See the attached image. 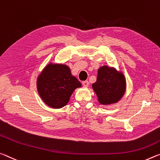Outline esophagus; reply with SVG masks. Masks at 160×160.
I'll use <instances>...</instances> for the list:
<instances>
[{
	"label": "esophagus",
	"instance_id": "34e87169",
	"mask_svg": "<svg viewBox=\"0 0 160 160\" xmlns=\"http://www.w3.org/2000/svg\"><path fill=\"white\" fill-rule=\"evenodd\" d=\"M82 85L83 86H85V87H88V86H89V82H88V81H84V82H82Z\"/></svg>",
	"mask_w": 160,
	"mask_h": 160
}]
</instances>
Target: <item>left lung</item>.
<instances>
[{
    "mask_svg": "<svg viewBox=\"0 0 160 160\" xmlns=\"http://www.w3.org/2000/svg\"><path fill=\"white\" fill-rule=\"evenodd\" d=\"M92 88L99 103L108 106L118 103L124 96L126 81L122 72L105 65L98 69L97 79L92 84Z\"/></svg>",
    "mask_w": 160,
    "mask_h": 160,
    "instance_id": "1",
    "label": "left lung"
}]
</instances>
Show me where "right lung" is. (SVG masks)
Segmentation results:
<instances>
[{
  "mask_svg": "<svg viewBox=\"0 0 160 160\" xmlns=\"http://www.w3.org/2000/svg\"><path fill=\"white\" fill-rule=\"evenodd\" d=\"M82 83L66 64L49 63L37 79V88L44 103L52 108L66 106L74 90Z\"/></svg>",
  "mask_w": 160,
  "mask_h": 160,
  "instance_id": "right-lung-1",
  "label": "right lung"
}]
</instances>
